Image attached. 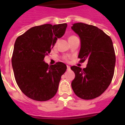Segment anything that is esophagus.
I'll return each mask as SVG.
<instances>
[{
    "instance_id": "obj_1",
    "label": "esophagus",
    "mask_w": 125,
    "mask_h": 125,
    "mask_svg": "<svg viewBox=\"0 0 125 125\" xmlns=\"http://www.w3.org/2000/svg\"><path fill=\"white\" fill-rule=\"evenodd\" d=\"M71 70V67L70 66H68V65H67V70L68 71H69V70Z\"/></svg>"
}]
</instances>
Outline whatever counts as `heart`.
<instances>
[{"mask_svg": "<svg viewBox=\"0 0 125 125\" xmlns=\"http://www.w3.org/2000/svg\"><path fill=\"white\" fill-rule=\"evenodd\" d=\"M71 37H73V36H71ZM65 59H66V57H65Z\"/></svg>", "mask_w": 125, "mask_h": 125, "instance_id": "1", "label": "heart"}]
</instances>
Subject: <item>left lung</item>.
Returning <instances> with one entry per match:
<instances>
[{"instance_id": "1", "label": "left lung", "mask_w": 125, "mask_h": 125, "mask_svg": "<svg viewBox=\"0 0 125 125\" xmlns=\"http://www.w3.org/2000/svg\"><path fill=\"white\" fill-rule=\"evenodd\" d=\"M71 29L79 36L80 62L88 60L85 68L73 66L75 73L72 81L73 91L79 97L90 100L100 96L113 79L115 55L110 37L100 29L83 23L73 24Z\"/></svg>"}]
</instances>
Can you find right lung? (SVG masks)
Returning <instances> with one entry per match:
<instances>
[{
    "instance_id": "1",
    "label": "right lung",
    "mask_w": 125,
    "mask_h": 125,
    "mask_svg": "<svg viewBox=\"0 0 125 125\" xmlns=\"http://www.w3.org/2000/svg\"><path fill=\"white\" fill-rule=\"evenodd\" d=\"M66 27V23L44 24L31 28L16 39L12 57L14 74L21 90L30 99L46 101L57 93L67 67L62 62L48 65L44 58Z\"/></svg>"
}]
</instances>
